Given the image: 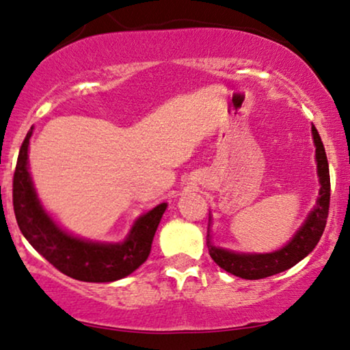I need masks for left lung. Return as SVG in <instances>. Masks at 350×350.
<instances>
[{"mask_svg": "<svg viewBox=\"0 0 350 350\" xmlns=\"http://www.w3.org/2000/svg\"><path fill=\"white\" fill-rule=\"evenodd\" d=\"M312 136L316 142V159H317V173L321 179V191L316 209L309 214L304 225L297 231L293 239L280 250L273 254H234L230 250L219 249L211 244L209 234L206 238L211 258L224 268L230 274L238 275L243 279H263L268 275L282 273L285 269L292 268L299 260H303L311 250L316 247L319 239L327 225L328 209H329V170L328 160L325 154L323 142L319 136V131L312 125Z\"/></svg>", "mask_w": 350, "mask_h": 350, "instance_id": "1", "label": "left lung"}]
</instances>
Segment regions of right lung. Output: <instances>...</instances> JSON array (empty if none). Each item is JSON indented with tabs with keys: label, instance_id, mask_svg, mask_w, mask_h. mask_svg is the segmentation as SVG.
<instances>
[{
	"label": "right lung",
	"instance_id": "obj_1",
	"mask_svg": "<svg viewBox=\"0 0 350 350\" xmlns=\"http://www.w3.org/2000/svg\"><path fill=\"white\" fill-rule=\"evenodd\" d=\"M22 142L12 180V204L17 225L27 241L58 271L83 282H112L131 274L146 262L166 203L137 219L125 243L98 244L72 238L44 213L28 174V144Z\"/></svg>",
	"mask_w": 350,
	"mask_h": 350
}]
</instances>
